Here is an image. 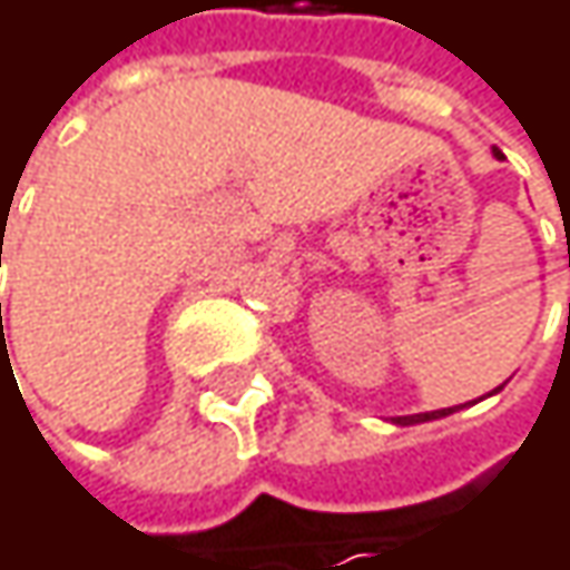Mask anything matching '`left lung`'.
<instances>
[{
    "instance_id": "1",
    "label": "left lung",
    "mask_w": 570,
    "mask_h": 570,
    "mask_svg": "<svg viewBox=\"0 0 570 570\" xmlns=\"http://www.w3.org/2000/svg\"><path fill=\"white\" fill-rule=\"evenodd\" d=\"M499 155V151H495ZM502 390V386H499ZM499 390H492L489 396H495ZM459 405H452V409H435V412H415V415H393V425H419V422H432V419H445V415H452Z\"/></svg>"
}]
</instances>
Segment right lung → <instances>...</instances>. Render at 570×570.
Returning <instances> with one entry per match:
<instances>
[{"label":"right lung","instance_id":"add662e5","mask_svg":"<svg viewBox=\"0 0 570 570\" xmlns=\"http://www.w3.org/2000/svg\"><path fill=\"white\" fill-rule=\"evenodd\" d=\"M0 309H2V306H0Z\"/></svg>","mask_w":570,"mask_h":570}]
</instances>
